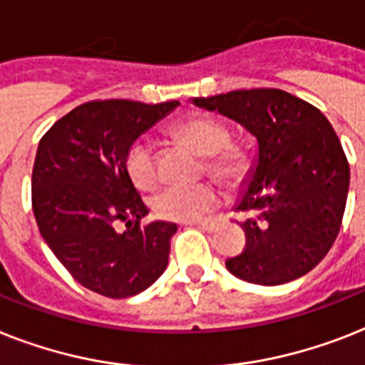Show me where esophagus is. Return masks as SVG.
<instances>
[{"mask_svg": "<svg viewBox=\"0 0 365 365\" xmlns=\"http://www.w3.org/2000/svg\"><path fill=\"white\" fill-rule=\"evenodd\" d=\"M192 225H197V227H200V229L212 232V230L215 229V225H217V223H215L213 219H204V221H197V223H192Z\"/></svg>", "mask_w": 365, "mask_h": 365, "instance_id": "esophagus-1", "label": "esophagus"}]
</instances>
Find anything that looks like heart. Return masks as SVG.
<instances>
[{"instance_id":"1","label":"heart","mask_w":365,"mask_h":365,"mask_svg":"<svg viewBox=\"0 0 365 365\" xmlns=\"http://www.w3.org/2000/svg\"><path fill=\"white\" fill-rule=\"evenodd\" d=\"M170 133L204 155L202 173L227 187H236L251 173V157L244 148L230 142L225 123L206 114L180 118ZM125 170L135 187L150 191L159 183V167L153 146L148 140H135L127 150ZM221 200L217 187L210 182L195 185H168L152 198V210L165 221H195L212 212Z\"/></svg>"}]
</instances>
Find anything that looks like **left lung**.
<instances>
[{
	"label": "left lung",
	"instance_id": "1",
	"mask_svg": "<svg viewBox=\"0 0 365 365\" xmlns=\"http://www.w3.org/2000/svg\"><path fill=\"white\" fill-rule=\"evenodd\" d=\"M257 136L259 161L238 212L245 247L227 268L255 285H283L321 262L345 213L351 168L334 127L317 106L275 88L192 99Z\"/></svg>",
	"mask_w": 365,
	"mask_h": 365
}]
</instances>
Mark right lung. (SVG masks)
<instances>
[{"label": "right lung", "instance_id": "1", "mask_svg": "<svg viewBox=\"0 0 365 365\" xmlns=\"http://www.w3.org/2000/svg\"><path fill=\"white\" fill-rule=\"evenodd\" d=\"M180 101H90L38 142L31 206L41 236L80 285L106 298L142 292L165 272L174 223L142 227L146 204L125 170L133 142ZM118 224H125L120 233Z\"/></svg>", "mask_w": 365, "mask_h": 365}]
</instances>
